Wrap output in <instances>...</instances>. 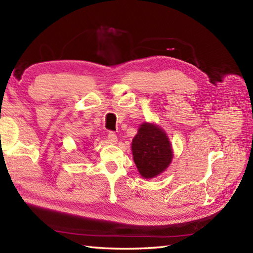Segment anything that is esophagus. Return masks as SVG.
I'll return each instance as SVG.
<instances>
[{
  "mask_svg": "<svg viewBox=\"0 0 253 253\" xmlns=\"http://www.w3.org/2000/svg\"><path fill=\"white\" fill-rule=\"evenodd\" d=\"M108 140L111 142V143H116V142H118V135H116L114 131H109Z\"/></svg>",
  "mask_w": 253,
  "mask_h": 253,
  "instance_id": "34e87169",
  "label": "esophagus"
}]
</instances>
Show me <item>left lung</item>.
Returning a JSON list of instances; mask_svg holds the SVG:
<instances>
[{
    "instance_id": "left-lung-1",
    "label": "left lung",
    "mask_w": 253,
    "mask_h": 253,
    "mask_svg": "<svg viewBox=\"0 0 253 253\" xmlns=\"http://www.w3.org/2000/svg\"><path fill=\"white\" fill-rule=\"evenodd\" d=\"M134 164L140 174L152 178L164 172L173 157L171 144L167 134L153 124L144 123L132 140Z\"/></svg>"
}]
</instances>
